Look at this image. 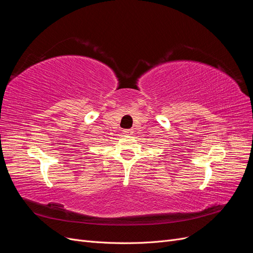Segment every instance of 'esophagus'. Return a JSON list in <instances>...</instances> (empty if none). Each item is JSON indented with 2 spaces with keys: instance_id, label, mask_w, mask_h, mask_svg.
<instances>
[{
  "instance_id": "34e87169",
  "label": "esophagus",
  "mask_w": 253,
  "mask_h": 253,
  "mask_svg": "<svg viewBox=\"0 0 253 253\" xmlns=\"http://www.w3.org/2000/svg\"><path fill=\"white\" fill-rule=\"evenodd\" d=\"M122 132H124V134L125 135H127V136H129V135H133V129L131 128V129H124V131H122Z\"/></svg>"
}]
</instances>
